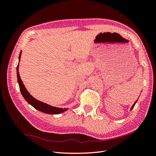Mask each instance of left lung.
Here are the masks:
<instances>
[{
	"mask_svg": "<svg viewBox=\"0 0 156 156\" xmlns=\"http://www.w3.org/2000/svg\"><path fill=\"white\" fill-rule=\"evenodd\" d=\"M136 102H137V101H136V102H134V104L133 105V106H132V108H131V109H133V108H134V105H135V104L136 103Z\"/></svg>",
	"mask_w": 156,
	"mask_h": 156,
	"instance_id": "8db88e82",
	"label": "left lung"
}]
</instances>
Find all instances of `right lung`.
Here are the masks:
<instances>
[{"instance_id":"1","label":"right lung","mask_w":156,"mask_h":156,"mask_svg":"<svg viewBox=\"0 0 156 156\" xmlns=\"http://www.w3.org/2000/svg\"><path fill=\"white\" fill-rule=\"evenodd\" d=\"M21 54H22V52H21L20 54L19 60H20ZM18 68H19V64L18 65V66H17V77H18V81L19 83L20 89L21 91V93H22V96H23V98L29 104H31L33 107H34L35 109H37V110H39L45 113H48V114H59V113L64 112L68 109L66 108H58L52 107L51 106H50V105H48L44 102H40V101L37 100L35 98H33V96L29 93V92L26 90V87H25L22 79L20 78Z\"/></svg>"}]
</instances>
